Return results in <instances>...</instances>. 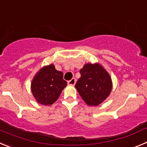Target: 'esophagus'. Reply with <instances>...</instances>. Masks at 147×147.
<instances>
[{"label":"esophagus","mask_w":147,"mask_h":147,"mask_svg":"<svg viewBox=\"0 0 147 147\" xmlns=\"http://www.w3.org/2000/svg\"><path fill=\"white\" fill-rule=\"evenodd\" d=\"M75 83H76V80H75V78H72V79H71L70 80H69V81H68V84L70 85V86H74V85L75 84Z\"/></svg>","instance_id":"34e87169"}]
</instances>
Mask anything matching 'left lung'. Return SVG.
<instances>
[{
  "mask_svg": "<svg viewBox=\"0 0 147 147\" xmlns=\"http://www.w3.org/2000/svg\"><path fill=\"white\" fill-rule=\"evenodd\" d=\"M80 73L81 76L75 88L80 96L90 106L100 105L112 90V80L108 72L98 64H87Z\"/></svg>",
  "mask_w": 147,
  "mask_h": 147,
  "instance_id": "obj_1",
  "label": "left lung"
}]
</instances>
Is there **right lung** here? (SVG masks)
<instances>
[{"label":"right lung","instance_id":"add662e5","mask_svg":"<svg viewBox=\"0 0 147 147\" xmlns=\"http://www.w3.org/2000/svg\"><path fill=\"white\" fill-rule=\"evenodd\" d=\"M63 75L62 72L57 70L53 64L44 67L38 72L31 84L32 94L38 103L51 105L58 99L67 85Z\"/></svg>","mask_w":147,"mask_h":147}]
</instances>
